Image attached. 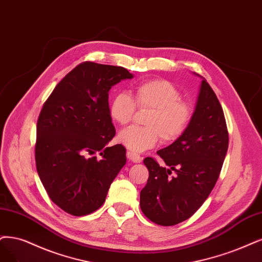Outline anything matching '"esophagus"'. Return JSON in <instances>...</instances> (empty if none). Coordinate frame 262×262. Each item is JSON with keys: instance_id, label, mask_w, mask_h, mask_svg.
<instances>
[{"instance_id": "esophagus-1", "label": "esophagus", "mask_w": 262, "mask_h": 262, "mask_svg": "<svg viewBox=\"0 0 262 262\" xmlns=\"http://www.w3.org/2000/svg\"><path fill=\"white\" fill-rule=\"evenodd\" d=\"M126 157H127V159L130 160L134 163H140L142 161V158L139 156V154H136V153H134V152H129L128 151L127 153H126Z\"/></svg>"}]
</instances>
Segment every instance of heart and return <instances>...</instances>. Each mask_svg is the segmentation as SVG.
<instances>
[{
	"label": "heart",
	"instance_id": "obj_1",
	"mask_svg": "<svg viewBox=\"0 0 262 262\" xmlns=\"http://www.w3.org/2000/svg\"><path fill=\"white\" fill-rule=\"evenodd\" d=\"M137 108L151 110L147 127H132L122 130L118 140L134 153L153 148L159 142L169 143L179 139L192 123L194 108L181 99L177 87L166 80H149L134 87L132 96L119 93L113 96L109 104L111 119L125 126L132 122Z\"/></svg>",
	"mask_w": 262,
	"mask_h": 262
}]
</instances>
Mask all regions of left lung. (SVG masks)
Instances as JSON below:
<instances>
[{"mask_svg":"<svg viewBox=\"0 0 262 262\" xmlns=\"http://www.w3.org/2000/svg\"><path fill=\"white\" fill-rule=\"evenodd\" d=\"M228 147L224 110L203 79L190 127L170 146L158 151L167 167L160 166L153 158L143 160L149 170L147 185L140 192L144 216L169 227L194 215L216 185Z\"/></svg>","mask_w":262,"mask_h":262,"instance_id":"8db88e82","label":"left lung"}]
</instances>
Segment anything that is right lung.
<instances>
[{"label":"right lung","instance_id":"1","mask_svg":"<svg viewBox=\"0 0 262 262\" xmlns=\"http://www.w3.org/2000/svg\"><path fill=\"white\" fill-rule=\"evenodd\" d=\"M133 74L123 67L85 61L68 73L44 102L36 124L35 164L48 196L73 216L96 211L126 163L115 136L109 91ZM100 151L101 158L93 157Z\"/></svg>","mask_w":262,"mask_h":262}]
</instances>
